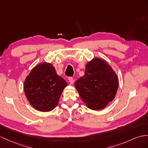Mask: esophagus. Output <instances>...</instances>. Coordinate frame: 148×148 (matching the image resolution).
I'll list each match as a JSON object with an SVG mask.
<instances>
[{
	"label": "esophagus",
	"mask_w": 148,
	"mask_h": 148,
	"mask_svg": "<svg viewBox=\"0 0 148 148\" xmlns=\"http://www.w3.org/2000/svg\"><path fill=\"white\" fill-rule=\"evenodd\" d=\"M68 80H69V82L70 83V84H73L74 83V80L73 77H69L68 78Z\"/></svg>",
	"instance_id": "34e87169"
}]
</instances>
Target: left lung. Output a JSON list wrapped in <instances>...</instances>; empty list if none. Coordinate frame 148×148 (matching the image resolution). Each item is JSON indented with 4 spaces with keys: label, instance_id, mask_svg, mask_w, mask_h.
Instances as JSON below:
<instances>
[{
    "label": "left lung",
    "instance_id": "8db88e82",
    "mask_svg": "<svg viewBox=\"0 0 148 148\" xmlns=\"http://www.w3.org/2000/svg\"><path fill=\"white\" fill-rule=\"evenodd\" d=\"M75 86L87 107L99 110L115 98L119 79L105 60L95 58L86 64L85 75L78 79Z\"/></svg>",
    "mask_w": 148,
    "mask_h": 148
}]
</instances>
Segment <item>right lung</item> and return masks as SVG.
I'll return each instance as SVG.
<instances>
[{
  "label": "right lung",
  "instance_id": "1",
  "mask_svg": "<svg viewBox=\"0 0 148 148\" xmlns=\"http://www.w3.org/2000/svg\"><path fill=\"white\" fill-rule=\"evenodd\" d=\"M66 82L57 75L55 67L49 63L37 64L25 79L24 90L29 102L35 109L41 112L53 110Z\"/></svg>",
  "mask_w": 148,
  "mask_h": 148
}]
</instances>
